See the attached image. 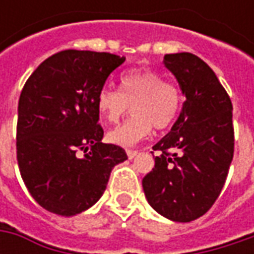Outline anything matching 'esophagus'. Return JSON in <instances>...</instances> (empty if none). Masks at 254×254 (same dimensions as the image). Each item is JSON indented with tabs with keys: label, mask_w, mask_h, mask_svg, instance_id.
Wrapping results in <instances>:
<instances>
[{
	"label": "esophagus",
	"mask_w": 254,
	"mask_h": 254,
	"mask_svg": "<svg viewBox=\"0 0 254 254\" xmlns=\"http://www.w3.org/2000/svg\"><path fill=\"white\" fill-rule=\"evenodd\" d=\"M137 154H138V152L134 151V150H127V157H128L130 160H132V158H134V157H135Z\"/></svg>",
	"instance_id": "34e87169"
}]
</instances>
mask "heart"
I'll return each mask as SVG.
<instances>
[{
    "instance_id": "obj_1",
    "label": "heart",
    "mask_w": 254,
    "mask_h": 254,
    "mask_svg": "<svg viewBox=\"0 0 254 254\" xmlns=\"http://www.w3.org/2000/svg\"><path fill=\"white\" fill-rule=\"evenodd\" d=\"M131 104L132 117L107 134L116 145L130 148L147 138L152 126L167 128L177 119L181 109V93L175 84L164 82L162 76L150 69L127 70L120 77V90L103 86L97 93V112L104 120H120Z\"/></svg>"
}]
</instances>
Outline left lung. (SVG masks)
Listing matches in <instances>:
<instances>
[{"instance_id":"left-lung-1","label":"left lung","mask_w":254,"mask_h":254,"mask_svg":"<svg viewBox=\"0 0 254 254\" xmlns=\"http://www.w3.org/2000/svg\"><path fill=\"white\" fill-rule=\"evenodd\" d=\"M185 102L157 142L155 165L142 180L154 210L174 222L198 219L218 199L233 158L232 102L215 72L195 55L164 56Z\"/></svg>"}]
</instances>
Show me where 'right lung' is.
I'll return each mask as SVG.
<instances>
[{"mask_svg": "<svg viewBox=\"0 0 254 254\" xmlns=\"http://www.w3.org/2000/svg\"><path fill=\"white\" fill-rule=\"evenodd\" d=\"M124 61L69 49L48 58L26 80L18 103L16 160L44 209L74 216L92 208L113 168L127 160L122 147L102 142L96 106L99 90Z\"/></svg>", "mask_w": 254, "mask_h": 254, "instance_id": "add662e5", "label": "right lung"}]
</instances>
